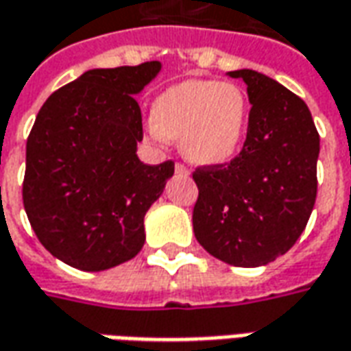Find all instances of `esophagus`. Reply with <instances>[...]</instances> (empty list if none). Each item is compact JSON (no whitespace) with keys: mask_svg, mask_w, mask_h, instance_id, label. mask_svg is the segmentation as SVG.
Instances as JSON below:
<instances>
[{"mask_svg":"<svg viewBox=\"0 0 351 351\" xmlns=\"http://www.w3.org/2000/svg\"><path fill=\"white\" fill-rule=\"evenodd\" d=\"M175 171H176V175H188V173H190L188 169L184 167L182 163H176V165H175Z\"/></svg>","mask_w":351,"mask_h":351,"instance_id":"esophagus-1","label":"esophagus"}]
</instances>
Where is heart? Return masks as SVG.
<instances>
[{
    "label": "heart",
    "mask_w": 351,
    "mask_h": 351,
    "mask_svg": "<svg viewBox=\"0 0 351 351\" xmlns=\"http://www.w3.org/2000/svg\"><path fill=\"white\" fill-rule=\"evenodd\" d=\"M152 123L156 141H180L184 158L195 165H224L245 141L249 99L235 83L186 80L156 99Z\"/></svg>",
    "instance_id": "heart-1"
}]
</instances>
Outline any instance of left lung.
Returning <instances> with one entry per match:
<instances>
[{"instance_id":"obj_1","label":"left lung","mask_w":351,"mask_h":351,"mask_svg":"<svg viewBox=\"0 0 351 351\" xmlns=\"http://www.w3.org/2000/svg\"><path fill=\"white\" fill-rule=\"evenodd\" d=\"M251 102L243 150L228 165L197 167L193 234L218 261L256 268L285 254L317 195L319 134L300 97L254 70L228 72Z\"/></svg>"}]
</instances>
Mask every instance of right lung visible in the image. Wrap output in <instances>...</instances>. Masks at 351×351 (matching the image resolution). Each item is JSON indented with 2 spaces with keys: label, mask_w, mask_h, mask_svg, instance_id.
I'll return each instance as SVG.
<instances>
[{
  "label": "right lung",
  "mask_w": 351,
  "mask_h": 351,
  "mask_svg": "<svg viewBox=\"0 0 351 351\" xmlns=\"http://www.w3.org/2000/svg\"><path fill=\"white\" fill-rule=\"evenodd\" d=\"M161 70L97 68L55 90L26 142L22 201L53 256L83 271L131 261L144 245V217L163 193L175 163L146 165L138 95Z\"/></svg>",
  "instance_id": "right-lung-1"
}]
</instances>
